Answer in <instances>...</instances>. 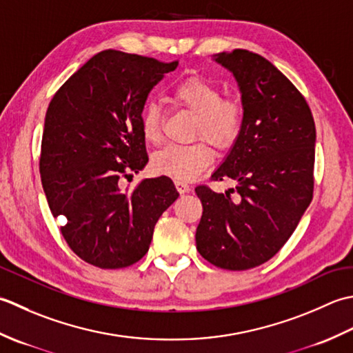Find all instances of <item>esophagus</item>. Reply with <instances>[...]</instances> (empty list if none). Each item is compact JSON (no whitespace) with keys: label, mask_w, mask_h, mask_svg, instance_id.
<instances>
[{"label":"esophagus","mask_w":353,"mask_h":353,"mask_svg":"<svg viewBox=\"0 0 353 353\" xmlns=\"http://www.w3.org/2000/svg\"><path fill=\"white\" fill-rule=\"evenodd\" d=\"M175 185L179 193H189L190 192V185L187 184L185 181H181V179H176L175 181Z\"/></svg>","instance_id":"obj_1"}]
</instances>
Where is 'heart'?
<instances>
[{
	"label": "heart",
	"mask_w": 353,
	"mask_h": 353,
	"mask_svg": "<svg viewBox=\"0 0 353 353\" xmlns=\"http://www.w3.org/2000/svg\"><path fill=\"white\" fill-rule=\"evenodd\" d=\"M175 102L196 119L193 134L203 137L214 148H228L239 135L243 120L242 106L236 100L222 99L216 85L192 77L175 86ZM140 128L143 139L150 145L161 140V112L157 103L149 102L141 111ZM213 161L212 150L204 143L168 145L152 155V168L158 174L175 179H193Z\"/></svg>",
	"instance_id": "obj_1"
}]
</instances>
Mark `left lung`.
I'll use <instances>...</instances> for the list:
<instances>
[{"label": "left lung", "mask_w": 353, "mask_h": 353, "mask_svg": "<svg viewBox=\"0 0 353 353\" xmlns=\"http://www.w3.org/2000/svg\"><path fill=\"white\" fill-rule=\"evenodd\" d=\"M212 59L233 74L243 120L212 174L233 179L234 189H195L204 208L196 250L219 268L242 271L270 261L311 204L315 125L305 97L265 57L236 48Z\"/></svg>", "instance_id": "obj_1"}]
</instances>
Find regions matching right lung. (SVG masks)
Instances as JSON below:
<instances>
[{"label": "right lung", "instance_id": "obj_1", "mask_svg": "<svg viewBox=\"0 0 353 353\" xmlns=\"http://www.w3.org/2000/svg\"><path fill=\"white\" fill-rule=\"evenodd\" d=\"M178 62L105 50L50 102L39 172L70 248L94 267L125 268L148 253L154 227L179 196L169 176L121 189L148 164L140 117L150 90Z\"/></svg>", "mask_w": 353, "mask_h": 353}]
</instances>
